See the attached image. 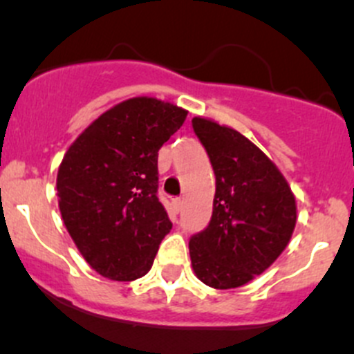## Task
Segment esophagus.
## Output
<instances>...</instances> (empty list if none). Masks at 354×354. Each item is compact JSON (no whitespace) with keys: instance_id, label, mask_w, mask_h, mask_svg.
<instances>
[{"instance_id":"obj_1","label":"esophagus","mask_w":354,"mask_h":354,"mask_svg":"<svg viewBox=\"0 0 354 354\" xmlns=\"http://www.w3.org/2000/svg\"><path fill=\"white\" fill-rule=\"evenodd\" d=\"M172 207H174V213L178 214V211L182 209V199H174Z\"/></svg>"}]
</instances>
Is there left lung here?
I'll use <instances>...</instances> for the list:
<instances>
[{
  "label": "left lung",
  "instance_id": "left-lung-1",
  "mask_svg": "<svg viewBox=\"0 0 354 354\" xmlns=\"http://www.w3.org/2000/svg\"><path fill=\"white\" fill-rule=\"evenodd\" d=\"M216 176L213 214L189 242L194 274L230 290L252 281L286 249L297 201L285 176L249 138L213 119H192Z\"/></svg>",
  "mask_w": 354,
  "mask_h": 354
}]
</instances>
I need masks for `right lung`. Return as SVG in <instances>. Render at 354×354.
<instances>
[{"label":"right lung","mask_w":354,"mask_h":354,"mask_svg":"<svg viewBox=\"0 0 354 354\" xmlns=\"http://www.w3.org/2000/svg\"><path fill=\"white\" fill-rule=\"evenodd\" d=\"M185 118L187 111L170 102L127 98L68 148L56 178L61 216L76 249L104 278L147 274L172 230L156 198L158 150Z\"/></svg>","instance_id":"add662e5"}]
</instances>
